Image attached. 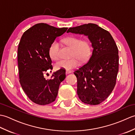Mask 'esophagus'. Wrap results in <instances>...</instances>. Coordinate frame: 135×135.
Returning <instances> with one entry per match:
<instances>
[{
	"label": "esophagus",
	"mask_w": 135,
	"mask_h": 135,
	"mask_svg": "<svg viewBox=\"0 0 135 135\" xmlns=\"http://www.w3.org/2000/svg\"><path fill=\"white\" fill-rule=\"evenodd\" d=\"M71 73H72V71H70V70H66V71H65L66 74H70Z\"/></svg>",
	"instance_id": "esophagus-1"
}]
</instances>
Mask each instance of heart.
<instances>
[{
  "mask_svg": "<svg viewBox=\"0 0 135 135\" xmlns=\"http://www.w3.org/2000/svg\"><path fill=\"white\" fill-rule=\"evenodd\" d=\"M62 42L65 45L73 49L72 56H75L82 61H85L89 59L91 52L90 45L87 40H81L76 36H68L63 39ZM60 45L59 43L54 41L51 43L49 53L50 57L53 60H57L59 57ZM79 64L78 59L76 57L69 60L61 59L57 61L55 64L56 69H65L70 70L77 67Z\"/></svg>",
  "mask_w": 135,
  "mask_h": 135,
  "instance_id": "heart-1",
  "label": "heart"
}]
</instances>
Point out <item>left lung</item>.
Segmentation results:
<instances>
[{"label": "left lung", "instance_id": "1", "mask_svg": "<svg viewBox=\"0 0 135 135\" xmlns=\"http://www.w3.org/2000/svg\"><path fill=\"white\" fill-rule=\"evenodd\" d=\"M71 32L87 36L93 47L86 64L74 74L77 78V94L87 104L97 105L113 90L118 72V49L110 32L94 24L70 28Z\"/></svg>", "mask_w": 135, "mask_h": 135}]
</instances>
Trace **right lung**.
<instances>
[{
  "mask_svg": "<svg viewBox=\"0 0 135 135\" xmlns=\"http://www.w3.org/2000/svg\"><path fill=\"white\" fill-rule=\"evenodd\" d=\"M67 29L38 24L25 31L20 40L17 52L20 83L28 98L37 104L53 102L65 78L60 70L53 73L50 79H46L44 73L53 69L49 53L51 44Z\"/></svg>",
  "mask_w": 135,
  "mask_h": 135,
  "instance_id": "add662e5",
  "label": "right lung"
}]
</instances>
